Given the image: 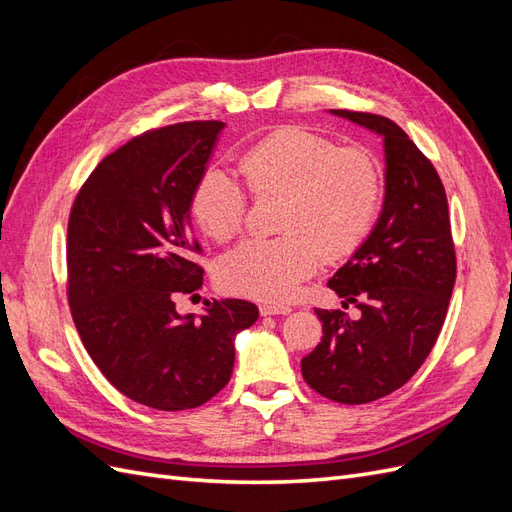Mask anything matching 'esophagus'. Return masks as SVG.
I'll list each match as a JSON object with an SVG mask.
<instances>
[{
    "mask_svg": "<svg viewBox=\"0 0 512 512\" xmlns=\"http://www.w3.org/2000/svg\"><path fill=\"white\" fill-rule=\"evenodd\" d=\"M286 316V314H290V307H286V305H269V303H265V305H260V316Z\"/></svg>",
    "mask_w": 512,
    "mask_h": 512,
    "instance_id": "esophagus-1",
    "label": "esophagus"
}]
</instances>
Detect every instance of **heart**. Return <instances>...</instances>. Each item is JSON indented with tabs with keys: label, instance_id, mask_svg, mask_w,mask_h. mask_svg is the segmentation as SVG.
I'll list each match as a JSON object with an SVG mask.
<instances>
[{
	"label": "heart",
	"instance_id": "obj_1",
	"mask_svg": "<svg viewBox=\"0 0 512 512\" xmlns=\"http://www.w3.org/2000/svg\"><path fill=\"white\" fill-rule=\"evenodd\" d=\"M239 168L256 198H280L275 228L282 235L250 239L222 258L218 280L232 294L288 301L322 258L350 256L374 228L384 175L367 147H337L329 136L290 126L247 149ZM190 213L207 237L228 241L245 226L247 196L211 166L194 183Z\"/></svg>",
	"mask_w": 512,
	"mask_h": 512
}]
</instances>
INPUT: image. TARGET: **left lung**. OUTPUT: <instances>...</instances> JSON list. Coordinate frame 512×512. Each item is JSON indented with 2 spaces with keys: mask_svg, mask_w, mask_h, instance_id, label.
Masks as SVG:
<instances>
[{
  "mask_svg": "<svg viewBox=\"0 0 512 512\" xmlns=\"http://www.w3.org/2000/svg\"><path fill=\"white\" fill-rule=\"evenodd\" d=\"M384 138V205L365 243L329 288L361 309H316L320 344L301 374L337 404H369L404 386L425 363L451 301L457 258L444 185L433 164L395 121L331 111Z\"/></svg>",
  "mask_w": 512,
  "mask_h": 512,
  "instance_id": "left-lung-1",
  "label": "left lung"
}]
</instances>
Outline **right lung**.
<instances>
[{"mask_svg": "<svg viewBox=\"0 0 512 512\" xmlns=\"http://www.w3.org/2000/svg\"><path fill=\"white\" fill-rule=\"evenodd\" d=\"M222 121H183L134 136L106 156L68 220V303L83 346L117 391L156 410L203 406L230 380L235 335L252 327L250 301H207L181 316L179 294L203 286L190 196Z\"/></svg>", "mask_w": 512, "mask_h": 512, "instance_id": "obj_1", "label": "right lung"}]
</instances>
